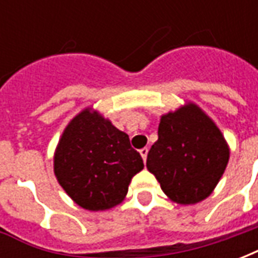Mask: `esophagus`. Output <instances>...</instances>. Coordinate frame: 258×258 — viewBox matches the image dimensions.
<instances>
[{
    "instance_id": "esophagus-1",
    "label": "esophagus",
    "mask_w": 258,
    "mask_h": 258,
    "mask_svg": "<svg viewBox=\"0 0 258 258\" xmlns=\"http://www.w3.org/2000/svg\"><path fill=\"white\" fill-rule=\"evenodd\" d=\"M148 152H149V149L148 148H142L140 151L141 156H142V159H144V162H146V157H148Z\"/></svg>"
}]
</instances>
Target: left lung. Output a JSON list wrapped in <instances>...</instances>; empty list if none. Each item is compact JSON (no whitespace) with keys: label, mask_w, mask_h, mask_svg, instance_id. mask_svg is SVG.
I'll return each instance as SVG.
<instances>
[{"label":"left lung","mask_w":258,"mask_h":258,"mask_svg":"<svg viewBox=\"0 0 258 258\" xmlns=\"http://www.w3.org/2000/svg\"><path fill=\"white\" fill-rule=\"evenodd\" d=\"M157 135L146 167L155 174L163 192L181 205L206 199L229 159L221 131L199 107L189 103L162 116Z\"/></svg>","instance_id":"1"}]
</instances>
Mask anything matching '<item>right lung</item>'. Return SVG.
Instances as JSON below:
<instances>
[{
	"mask_svg": "<svg viewBox=\"0 0 258 258\" xmlns=\"http://www.w3.org/2000/svg\"><path fill=\"white\" fill-rule=\"evenodd\" d=\"M142 168L128 135L90 109L69 123L53 157L59 184L77 205L92 211L118 205Z\"/></svg>",
	"mask_w": 258,
	"mask_h": 258,
	"instance_id": "right-lung-1",
	"label": "right lung"
}]
</instances>
